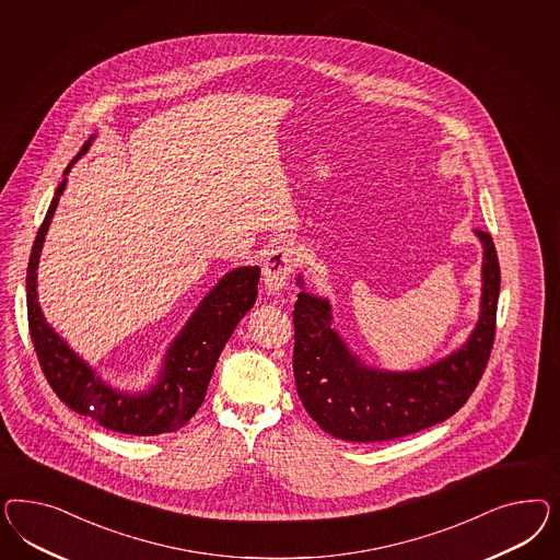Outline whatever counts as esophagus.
Masks as SVG:
<instances>
[{
  "label": "esophagus",
  "instance_id": "1",
  "mask_svg": "<svg viewBox=\"0 0 560 560\" xmlns=\"http://www.w3.org/2000/svg\"><path fill=\"white\" fill-rule=\"evenodd\" d=\"M298 258L289 246H277L262 262V288L269 295H281L288 288Z\"/></svg>",
  "mask_w": 560,
  "mask_h": 560
}]
</instances>
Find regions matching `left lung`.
I'll use <instances>...</instances> for the list:
<instances>
[{
  "label": "left lung",
  "instance_id": "8db88e82",
  "mask_svg": "<svg viewBox=\"0 0 560 560\" xmlns=\"http://www.w3.org/2000/svg\"><path fill=\"white\" fill-rule=\"evenodd\" d=\"M482 246L478 320L454 351L417 370L365 363L335 330L328 298L305 289L302 272L293 305V373L307 415L332 438L388 441L450 419L470 398L491 355L501 272L492 237L475 230Z\"/></svg>",
  "mask_w": 560,
  "mask_h": 560
}]
</instances>
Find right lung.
Wrapping results in <instances>:
<instances>
[{
    "label": "right lung",
    "mask_w": 560,
    "mask_h": 560,
    "mask_svg": "<svg viewBox=\"0 0 560 560\" xmlns=\"http://www.w3.org/2000/svg\"><path fill=\"white\" fill-rule=\"evenodd\" d=\"M96 136L90 137L55 188L49 211L34 237L33 253L26 275L28 326L40 368L55 394L71 410L84 415L102 427L127 435L172 433L188 423L203 405L205 392L221 349L232 337L237 323L255 305L260 267H236L205 293L185 326L164 351L162 363L141 390H120L104 380L84 357L78 355L51 324L38 304V262L45 246L59 197L68 185L69 170L84 155Z\"/></svg>",
    "instance_id": "right-lung-1"
}]
</instances>
